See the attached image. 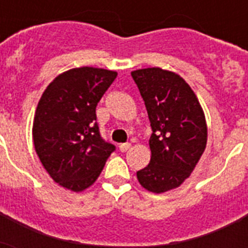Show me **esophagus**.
<instances>
[{"label":"esophagus","mask_w":248,"mask_h":248,"mask_svg":"<svg viewBox=\"0 0 248 248\" xmlns=\"http://www.w3.org/2000/svg\"><path fill=\"white\" fill-rule=\"evenodd\" d=\"M130 147H131V144H130V143L120 144V151L122 152V153H124V152H127L128 149H130Z\"/></svg>","instance_id":"esophagus-1"}]
</instances>
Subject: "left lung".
I'll use <instances>...</instances> for the list:
<instances>
[{"mask_svg": "<svg viewBox=\"0 0 248 248\" xmlns=\"http://www.w3.org/2000/svg\"><path fill=\"white\" fill-rule=\"evenodd\" d=\"M151 121L152 157L136 172L144 188L163 193L189 177L207 143L203 110L190 86L161 68L131 72Z\"/></svg>", "mask_w": 248, "mask_h": 248, "instance_id": "1", "label": "left lung"}]
</instances>
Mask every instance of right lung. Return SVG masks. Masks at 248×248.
I'll use <instances>...</instances> for the list:
<instances>
[{"mask_svg": "<svg viewBox=\"0 0 248 248\" xmlns=\"http://www.w3.org/2000/svg\"><path fill=\"white\" fill-rule=\"evenodd\" d=\"M117 73L75 68L45 90L33 121L37 155L52 180L73 192L93 184L116 147L105 141L96 122V105Z\"/></svg>", "mask_w": 248, "mask_h": 248, "instance_id": "add662e5", "label": "right lung"}]
</instances>
